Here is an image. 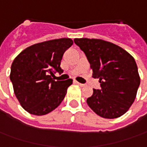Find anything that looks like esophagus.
<instances>
[{"label":"esophagus","instance_id":"1","mask_svg":"<svg viewBox=\"0 0 147 147\" xmlns=\"http://www.w3.org/2000/svg\"><path fill=\"white\" fill-rule=\"evenodd\" d=\"M74 82H75V83L76 84H78V85H80V86H81V87H83V86H84V84L79 83L78 81H76V80H75V81H74Z\"/></svg>","mask_w":147,"mask_h":147}]
</instances>
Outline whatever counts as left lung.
<instances>
[{
  "label": "left lung",
  "instance_id": "1",
  "mask_svg": "<svg viewBox=\"0 0 147 147\" xmlns=\"http://www.w3.org/2000/svg\"><path fill=\"white\" fill-rule=\"evenodd\" d=\"M74 42L85 53L93 77L98 78L101 85L87 98L89 107L106 119L123 115L134 103L140 85L134 57L118 45L100 39L76 38Z\"/></svg>",
  "mask_w": 147,
  "mask_h": 147
}]
</instances>
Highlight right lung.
I'll return each instance as SVG.
<instances>
[{
    "mask_svg": "<svg viewBox=\"0 0 147 147\" xmlns=\"http://www.w3.org/2000/svg\"><path fill=\"white\" fill-rule=\"evenodd\" d=\"M72 44L70 38L44 41L25 49L14 58L9 78L19 103L30 114H48L63 102L72 80L55 81L52 76L63 71L61 60Z\"/></svg>",
    "mask_w": 147,
    "mask_h": 147,
    "instance_id": "right-lung-1",
    "label": "right lung"
}]
</instances>
